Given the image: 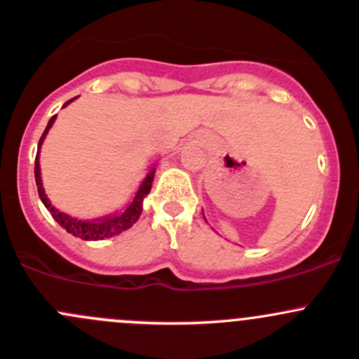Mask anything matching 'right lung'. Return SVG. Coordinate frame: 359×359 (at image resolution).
Listing matches in <instances>:
<instances>
[{
    "label": "right lung",
    "mask_w": 359,
    "mask_h": 359,
    "mask_svg": "<svg viewBox=\"0 0 359 359\" xmlns=\"http://www.w3.org/2000/svg\"><path fill=\"white\" fill-rule=\"evenodd\" d=\"M74 99H76V97H74ZM74 99L67 100V102L64 104V107H66L69 102H72ZM55 118H57V116H52V118H50L48 125H46L45 132H43L41 139H39L38 154H36V161H34L36 186H38V194H39V198H41L43 205L48 208V212L52 213L53 219H55L57 222H59L60 226H62L64 229L67 231V233H71L72 236L81 238V240H86V241H97V240H104V238L116 236V234L123 233V231H126L128 227H132L133 224L139 220L140 213H142V201H144V198L149 194L151 186H153V179H154V172H156V168H151V172L147 173V177L142 180V184H140L139 191H137V194H135V198H133L132 203H130V205L126 206V208L123 210L121 213H114V215L102 217V219L78 220V219H74V217L67 215V213L59 212L55 206H52V203H50L48 196L45 194V189H43V182H41V170H39V147H41V144H43V140H45L48 130L52 128Z\"/></svg>",
    "instance_id": "right-lung-1"
}]
</instances>
